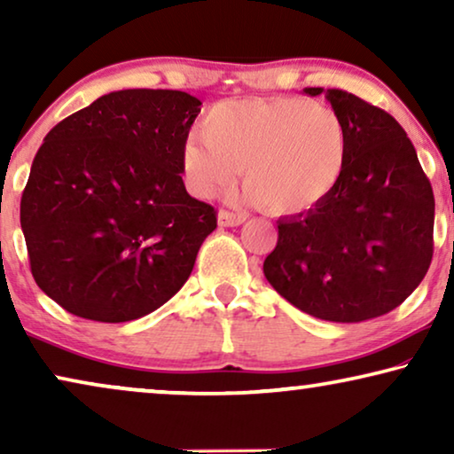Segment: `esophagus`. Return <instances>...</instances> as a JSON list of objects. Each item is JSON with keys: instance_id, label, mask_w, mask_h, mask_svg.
I'll list each match as a JSON object with an SVG mask.
<instances>
[{"instance_id": "1", "label": "esophagus", "mask_w": 454, "mask_h": 454, "mask_svg": "<svg viewBox=\"0 0 454 454\" xmlns=\"http://www.w3.org/2000/svg\"><path fill=\"white\" fill-rule=\"evenodd\" d=\"M246 221V215L231 213V210H219V225L221 227H238Z\"/></svg>"}]
</instances>
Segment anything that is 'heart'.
<instances>
[{
	"label": "heart",
	"instance_id": "b5f03b06",
	"mask_svg": "<svg viewBox=\"0 0 454 454\" xmlns=\"http://www.w3.org/2000/svg\"><path fill=\"white\" fill-rule=\"evenodd\" d=\"M200 140L182 148L192 194L210 198L244 184L270 215H306L331 198L351 159L343 117L306 97L239 98L213 105L198 128Z\"/></svg>",
	"mask_w": 454,
	"mask_h": 454
}]
</instances>
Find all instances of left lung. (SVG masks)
Returning <instances> with one entry per match:
<instances>
[{
	"instance_id": "8db88e82",
	"label": "left lung",
	"mask_w": 454,
	"mask_h": 454,
	"mask_svg": "<svg viewBox=\"0 0 454 454\" xmlns=\"http://www.w3.org/2000/svg\"><path fill=\"white\" fill-rule=\"evenodd\" d=\"M325 95L343 117L351 159L318 208L277 223L264 277L314 318L362 322L401 306L434 254V192L418 153L393 115L339 89Z\"/></svg>"
}]
</instances>
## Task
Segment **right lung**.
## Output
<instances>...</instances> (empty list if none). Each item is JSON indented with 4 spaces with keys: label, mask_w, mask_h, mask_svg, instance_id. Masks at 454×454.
<instances>
[{
    "label": "right lung",
    "mask_w": 454,
    "mask_h": 454,
    "mask_svg": "<svg viewBox=\"0 0 454 454\" xmlns=\"http://www.w3.org/2000/svg\"><path fill=\"white\" fill-rule=\"evenodd\" d=\"M200 105L182 90H115L45 136L20 225L36 285L66 312L136 320L188 281L216 229V210L182 179Z\"/></svg>",
    "instance_id": "add662e5"
}]
</instances>
